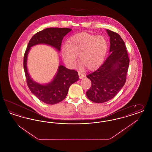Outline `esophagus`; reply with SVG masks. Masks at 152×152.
I'll list each match as a JSON object with an SVG mask.
<instances>
[{
  "instance_id": "34e87169",
  "label": "esophagus",
  "mask_w": 152,
  "mask_h": 152,
  "mask_svg": "<svg viewBox=\"0 0 152 152\" xmlns=\"http://www.w3.org/2000/svg\"><path fill=\"white\" fill-rule=\"evenodd\" d=\"M78 75H79V78L80 79H83V78L84 77V75L83 73L80 72H78Z\"/></svg>"
}]
</instances>
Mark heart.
<instances>
[{"mask_svg":"<svg viewBox=\"0 0 152 152\" xmlns=\"http://www.w3.org/2000/svg\"><path fill=\"white\" fill-rule=\"evenodd\" d=\"M107 50L108 43L104 37L81 32L69 39L66 45L62 48L61 56L70 68L76 65V57L79 56L80 64L94 71L102 64Z\"/></svg>","mask_w":152,"mask_h":152,"instance_id":"1","label":"heart"}]
</instances>
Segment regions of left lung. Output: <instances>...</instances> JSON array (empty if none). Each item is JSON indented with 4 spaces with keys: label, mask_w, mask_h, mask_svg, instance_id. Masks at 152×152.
Instances as JSON below:
<instances>
[{
    "label": "left lung",
    "mask_w": 152,
    "mask_h": 152,
    "mask_svg": "<svg viewBox=\"0 0 152 152\" xmlns=\"http://www.w3.org/2000/svg\"><path fill=\"white\" fill-rule=\"evenodd\" d=\"M110 37V55L100 68L87 75L92 85L87 97L96 103L113 99L124 86L129 64L126 47L117 33L107 29Z\"/></svg>",
    "instance_id": "obj_1"
}]
</instances>
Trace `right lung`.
<instances>
[{
	"instance_id": "obj_1",
	"label": "right lung",
	"mask_w": 152,
	"mask_h": 152,
	"mask_svg": "<svg viewBox=\"0 0 152 152\" xmlns=\"http://www.w3.org/2000/svg\"><path fill=\"white\" fill-rule=\"evenodd\" d=\"M71 30L67 28H47L39 31L32 37L25 52L23 66L28 87L39 100L45 104L52 105L63 101L69 87L79 79L78 73L60 64L57 73L51 82L44 85L37 83L31 79L28 72L27 61L28 52L31 47L40 44L49 45L60 51L63 37Z\"/></svg>"
}]
</instances>
